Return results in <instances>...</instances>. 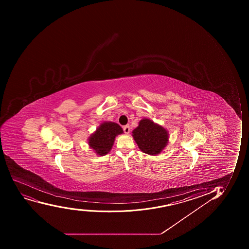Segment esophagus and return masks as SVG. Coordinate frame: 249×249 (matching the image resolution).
Returning <instances> with one entry per match:
<instances>
[{
    "label": "esophagus",
    "instance_id": "esophagus-1",
    "mask_svg": "<svg viewBox=\"0 0 249 249\" xmlns=\"http://www.w3.org/2000/svg\"><path fill=\"white\" fill-rule=\"evenodd\" d=\"M123 131L126 134L130 133V126L128 125H126V126H123Z\"/></svg>",
    "mask_w": 249,
    "mask_h": 249
}]
</instances>
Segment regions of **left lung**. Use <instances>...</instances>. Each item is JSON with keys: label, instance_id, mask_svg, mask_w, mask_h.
Returning a JSON list of instances; mask_svg holds the SVG:
<instances>
[{"label": "left lung", "instance_id": "obj_1", "mask_svg": "<svg viewBox=\"0 0 249 249\" xmlns=\"http://www.w3.org/2000/svg\"><path fill=\"white\" fill-rule=\"evenodd\" d=\"M132 133L140 149L147 154L160 153L167 143V131L149 119L141 120Z\"/></svg>", "mask_w": 249, "mask_h": 249}]
</instances>
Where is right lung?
Segmentation results:
<instances>
[{
    "instance_id": "1",
    "label": "right lung",
    "mask_w": 249,
    "mask_h": 249,
    "mask_svg": "<svg viewBox=\"0 0 249 249\" xmlns=\"http://www.w3.org/2000/svg\"><path fill=\"white\" fill-rule=\"evenodd\" d=\"M123 132V129L117 123H102L89 139V145L98 155H106L112 148L116 136Z\"/></svg>"
}]
</instances>
